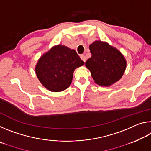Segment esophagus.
<instances>
[{"mask_svg": "<svg viewBox=\"0 0 151 151\" xmlns=\"http://www.w3.org/2000/svg\"><path fill=\"white\" fill-rule=\"evenodd\" d=\"M81 58L82 60H83L84 62H86V57H85V55H81Z\"/></svg>", "mask_w": 151, "mask_h": 151, "instance_id": "1", "label": "esophagus"}]
</instances>
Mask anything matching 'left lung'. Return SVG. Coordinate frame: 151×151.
<instances>
[{
    "instance_id": "1",
    "label": "left lung",
    "mask_w": 151,
    "mask_h": 151,
    "mask_svg": "<svg viewBox=\"0 0 151 151\" xmlns=\"http://www.w3.org/2000/svg\"><path fill=\"white\" fill-rule=\"evenodd\" d=\"M89 48L92 57L86 60L85 65L94 82L107 86L118 81L126 68V60L121 53L102 41H95Z\"/></svg>"
}]
</instances>
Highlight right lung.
I'll list each match as a JSON object with an SVG mask.
<instances>
[{
  "instance_id": "right-lung-1",
  "label": "right lung",
  "mask_w": 151,
  "mask_h": 151,
  "mask_svg": "<svg viewBox=\"0 0 151 151\" xmlns=\"http://www.w3.org/2000/svg\"><path fill=\"white\" fill-rule=\"evenodd\" d=\"M84 64L75 50L58 45L40 57L35 71L40 83L48 90L60 92L70 85L74 70Z\"/></svg>"
}]
</instances>
